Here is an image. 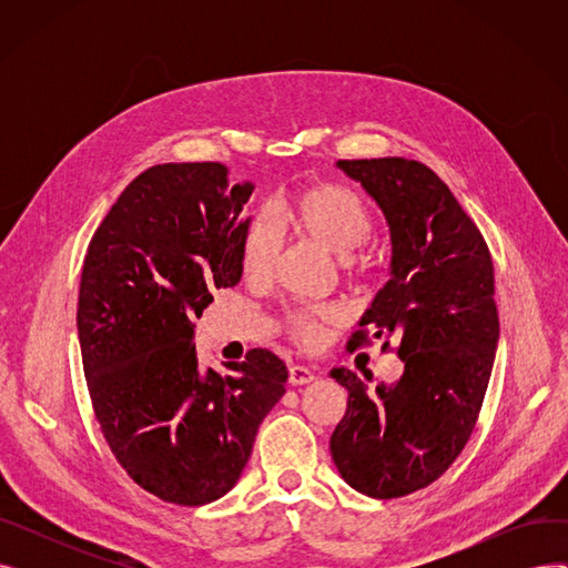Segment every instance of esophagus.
Returning a JSON list of instances; mask_svg holds the SVG:
<instances>
[{"instance_id":"esophagus-1","label":"esophagus","mask_w":568,"mask_h":568,"mask_svg":"<svg viewBox=\"0 0 568 568\" xmlns=\"http://www.w3.org/2000/svg\"><path fill=\"white\" fill-rule=\"evenodd\" d=\"M315 379V373L308 366H292L290 368V384L292 386H304Z\"/></svg>"}]
</instances>
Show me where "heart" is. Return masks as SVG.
Masks as SVG:
<instances>
[{
    "label": "heart",
    "mask_w": 568,
    "mask_h": 568,
    "mask_svg": "<svg viewBox=\"0 0 568 568\" xmlns=\"http://www.w3.org/2000/svg\"><path fill=\"white\" fill-rule=\"evenodd\" d=\"M276 221L308 242L322 246L338 260H347L356 248L366 244L373 221L366 204L354 191L338 184H315L290 195L276 212ZM278 253V236L272 223L253 221L242 239V272L248 281H264L272 274ZM341 320L334 306H308L292 311L285 317L287 334L308 347L320 345L326 326Z\"/></svg>",
    "instance_id": "heart-1"
}]
</instances>
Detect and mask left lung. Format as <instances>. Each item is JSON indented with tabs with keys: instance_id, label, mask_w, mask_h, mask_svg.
Masks as SVG:
<instances>
[{
	"instance_id": "left-lung-1",
	"label": "left lung",
	"mask_w": 568,
	"mask_h": 568,
	"mask_svg": "<svg viewBox=\"0 0 568 568\" xmlns=\"http://www.w3.org/2000/svg\"><path fill=\"white\" fill-rule=\"evenodd\" d=\"M336 165L375 200L392 236L389 281L347 347L398 338L405 371L373 392L347 368L329 373L347 389L329 449L354 490L392 499L437 481L479 419L499 341L493 260L479 227L424 163Z\"/></svg>"
}]
</instances>
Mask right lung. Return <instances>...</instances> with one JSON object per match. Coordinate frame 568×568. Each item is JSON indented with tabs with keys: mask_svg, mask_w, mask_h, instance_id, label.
<instances>
[{
	"mask_svg": "<svg viewBox=\"0 0 568 568\" xmlns=\"http://www.w3.org/2000/svg\"><path fill=\"white\" fill-rule=\"evenodd\" d=\"M251 182L221 163H163L116 197L87 248L78 336L94 414L131 479L182 506L223 497L242 476L287 368L251 349L230 373L202 368L195 320L242 281Z\"/></svg>",
	"mask_w": 568,
	"mask_h": 568,
	"instance_id": "1",
	"label": "right lung"
}]
</instances>
